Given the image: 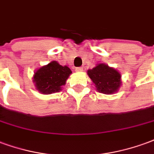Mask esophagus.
I'll return each mask as SVG.
<instances>
[{"instance_id": "esophagus-1", "label": "esophagus", "mask_w": 154, "mask_h": 154, "mask_svg": "<svg viewBox=\"0 0 154 154\" xmlns=\"http://www.w3.org/2000/svg\"><path fill=\"white\" fill-rule=\"evenodd\" d=\"M75 71H77V72L83 71V67H77V68H75Z\"/></svg>"}]
</instances>
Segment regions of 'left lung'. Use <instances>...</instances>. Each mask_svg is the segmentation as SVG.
<instances>
[{"instance_id":"1","label":"left lung","mask_w":154,"mask_h":154,"mask_svg":"<svg viewBox=\"0 0 154 154\" xmlns=\"http://www.w3.org/2000/svg\"><path fill=\"white\" fill-rule=\"evenodd\" d=\"M88 75L95 84L97 91L103 94H114L122 84L120 73L104 64H99L88 69Z\"/></svg>"}]
</instances>
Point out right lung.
<instances>
[{
    "label": "right lung",
    "mask_w": 154,
    "mask_h": 154,
    "mask_svg": "<svg viewBox=\"0 0 154 154\" xmlns=\"http://www.w3.org/2000/svg\"><path fill=\"white\" fill-rule=\"evenodd\" d=\"M71 73L69 67L60 66L57 61H51L34 73L33 82L40 93L51 94L60 90Z\"/></svg>",
    "instance_id": "1"
}]
</instances>
